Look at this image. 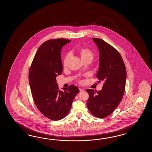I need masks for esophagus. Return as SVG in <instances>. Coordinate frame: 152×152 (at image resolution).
Wrapping results in <instances>:
<instances>
[{"instance_id":"esophagus-1","label":"esophagus","mask_w":152,"mask_h":152,"mask_svg":"<svg viewBox=\"0 0 152 152\" xmlns=\"http://www.w3.org/2000/svg\"><path fill=\"white\" fill-rule=\"evenodd\" d=\"M79 91H80V92H83L84 91V90L83 88H79Z\"/></svg>"}]
</instances>
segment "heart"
Masks as SVG:
<instances>
[{
  "mask_svg": "<svg viewBox=\"0 0 152 152\" xmlns=\"http://www.w3.org/2000/svg\"><path fill=\"white\" fill-rule=\"evenodd\" d=\"M77 53L83 61H90L91 62V61L94 59V56L93 52L91 49L87 48H81L77 50ZM69 58H70V55L69 54H67L65 56L63 60L64 67L67 66V62Z\"/></svg>",
  "mask_w": 152,
  "mask_h": 152,
  "instance_id": "obj_1",
  "label": "heart"
}]
</instances>
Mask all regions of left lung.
<instances>
[{
    "label": "left lung",
    "mask_w": 152,
    "mask_h": 152,
    "mask_svg": "<svg viewBox=\"0 0 152 152\" xmlns=\"http://www.w3.org/2000/svg\"><path fill=\"white\" fill-rule=\"evenodd\" d=\"M99 52L98 82H104L102 90L97 92L87 89L88 109L94 116L104 118L113 113L124 94L126 71L119 52L102 39H92ZM97 94H96V93Z\"/></svg>",
    "instance_id": "1"
}]
</instances>
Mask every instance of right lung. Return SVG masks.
<instances>
[{
    "mask_svg": "<svg viewBox=\"0 0 152 152\" xmlns=\"http://www.w3.org/2000/svg\"><path fill=\"white\" fill-rule=\"evenodd\" d=\"M71 42L52 39L43 43L36 53L29 70V81L33 100L39 111L50 120L58 121L67 116L79 90L75 85L58 90L56 77L61 75L60 52Z\"/></svg>",
    "mask_w": 152,
    "mask_h": 152,
    "instance_id": "obj_1",
    "label": "right lung"
}]
</instances>
